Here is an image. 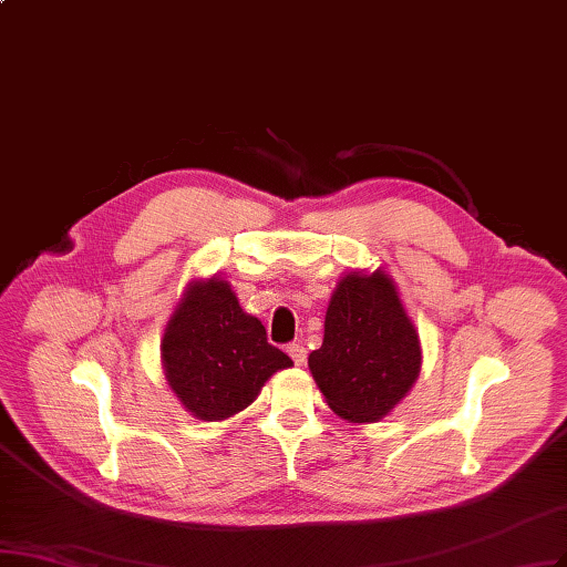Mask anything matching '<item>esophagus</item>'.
<instances>
[{
  "instance_id": "1",
  "label": "esophagus",
  "mask_w": 567,
  "mask_h": 567,
  "mask_svg": "<svg viewBox=\"0 0 567 567\" xmlns=\"http://www.w3.org/2000/svg\"><path fill=\"white\" fill-rule=\"evenodd\" d=\"M287 353L291 355V360H295L297 364H303V362H306V355H308L303 343H289V346H287Z\"/></svg>"
}]
</instances>
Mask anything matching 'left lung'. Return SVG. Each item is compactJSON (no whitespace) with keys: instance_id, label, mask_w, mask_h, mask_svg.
Segmentation results:
<instances>
[{"instance_id":"8db88e82","label":"left lung","mask_w":567,"mask_h":567,"mask_svg":"<svg viewBox=\"0 0 567 567\" xmlns=\"http://www.w3.org/2000/svg\"><path fill=\"white\" fill-rule=\"evenodd\" d=\"M308 368L327 405L349 422H377L408 395L422 346L386 272H351L337 285Z\"/></svg>"}]
</instances>
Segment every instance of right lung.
<instances>
[{
    "mask_svg": "<svg viewBox=\"0 0 567 567\" xmlns=\"http://www.w3.org/2000/svg\"><path fill=\"white\" fill-rule=\"evenodd\" d=\"M162 362L176 398L205 422L245 410L272 372L295 364L218 278L188 287L164 332Z\"/></svg>",
    "mask_w": 567,
    "mask_h": 567,
    "instance_id": "right-lung-1",
    "label": "right lung"
}]
</instances>
